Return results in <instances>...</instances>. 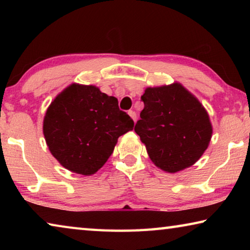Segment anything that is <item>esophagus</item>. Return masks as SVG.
Returning <instances> with one entry per match:
<instances>
[{"label":"esophagus","mask_w":250,"mask_h":250,"mask_svg":"<svg viewBox=\"0 0 250 250\" xmlns=\"http://www.w3.org/2000/svg\"><path fill=\"white\" fill-rule=\"evenodd\" d=\"M128 113H129V116L132 118V120L135 122L137 121V113H135V111H133V110H129L128 111Z\"/></svg>","instance_id":"34e87169"}]
</instances>
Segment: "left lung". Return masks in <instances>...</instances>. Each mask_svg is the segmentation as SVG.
Here are the masks:
<instances>
[{
    "mask_svg": "<svg viewBox=\"0 0 250 250\" xmlns=\"http://www.w3.org/2000/svg\"><path fill=\"white\" fill-rule=\"evenodd\" d=\"M145 108L134 131L161 170L175 173L198 161L210 141L211 124L205 108L179 83L146 88Z\"/></svg>",
    "mask_w": 250,
    "mask_h": 250,
    "instance_id": "1",
    "label": "left lung"
}]
</instances>
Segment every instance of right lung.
<instances>
[{
    "instance_id": "obj_1",
    "label": "right lung",
    "mask_w": 250,
    "mask_h": 250,
    "mask_svg": "<svg viewBox=\"0 0 250 250\" xmlns=\"http://www.w3.org/2000/svg\"><path fill=\"white\" fill-rule=\"evenodd\" d=\"M133 125L115 97L96 86L73 83L52 101L43 132L50 153L62 167L91 175L107 162L118 138Z\"/></svg>"
}]
</instances>
